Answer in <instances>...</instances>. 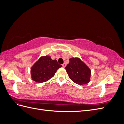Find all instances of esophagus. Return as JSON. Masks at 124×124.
Masks as SVG:
<instances>
[{
    "instance_id": "1",
    "label": "esophagus",
    "mask_w": 124,
    "mask_h": 124,
    "mask_svg": "<svg viewBox=\"0 0 124 124\" xmlns=\"http://www.w3.org/2000/svg\"><path fill=\"white\" fill-rule=\"evenodd\" d=\"M62 66L63 67H65L66 66V63H63V64L62 65Z\"/></svg>"
}]
</instances>
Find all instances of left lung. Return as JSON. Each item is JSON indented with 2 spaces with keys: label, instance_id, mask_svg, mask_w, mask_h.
I'll list each match as a JSON object with an SVG mask.
<instances>
[{
  "label": "left lung",
  "instance_id": "1",
  "mask_svg": "<svg viewBox=\"0 0 124 124\" xmlns=\"http://www.w3.org/2000/svg\"><path fill=\"white\" fill-rule=\"evenodd\" d=\"M69 77L75 83L83 85L90 81L91 71L78 58L69 59V63L65 67Z\"/></svg>",
  "mask_w": 124,
  "mask_h": 124
}]
</instances>
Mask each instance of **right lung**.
I'll return each instance as SVG.
<instances>
[{
  "label": "right lung",
  "mask_w": 124,
  "mask_h": 124,
  "mask_svg": "<svg viewBox=\"0 0 124 124\" xmlns=\"http://www.w3.org/2000/svg\"><path fill=\"white\" fill-rule=\"evenodd\" d=\"M62 67L56 59H52L50 56H42L31 67L32 79L38 83L46 82L53 77L56 71Z\"/></svg>",
  "instance_id": "add662e5"
}]
</instances>
